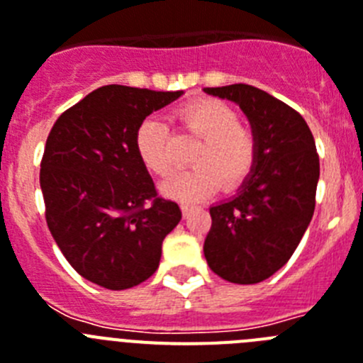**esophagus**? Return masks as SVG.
Instances as JSON below:
<instances>
[{
	"label": "esophagus",
	"instance_id": "obj_1",
	"mask_svg": "<svg viewBox=\"0 0 363 363\" xmlns=\"http://www.w3.org/2000/svg\"><path fill=\"white\" fill-rule=\"evenodd\" d=\"M191 212H194V206H190V204H182V216L190 217Z\"/></svg>",
	"mask_w": 363,
	"mask_h": 363
}]
</instances>
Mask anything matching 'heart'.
<instances>
[{
  "label": "heart",
  "instance_id": "b5f03b06",
  "mask_svg": "<svg viewBox=\"0 0 363 363\" xmlns=\"http://www.w3.org/2000/svg\"><path fill=\"white\" fill-rule=\"evenodd\" d=\"M179 124L201 138L194 151L190 172L173 173L160 184L164 195L181 203H199L219 188L241 184L257 160V137L254 129L239 122L238 113L216 99L186 104L175 113ZM137 153L150 172L166 175L173 168L172 137L166 122L147 116L135 133Z\"/></svg>",
  "mask_w": 363,
  "mask_h": 363
}]
</instances>
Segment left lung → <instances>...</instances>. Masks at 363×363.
<instances>
[{
    "mask_svg": "<svg viewBox=\"0 0 363 363\" xmlns=\"http://www.w3.org/2000/svg\"><path fill=\"white\" fill-rule=\"evenodd\" d=\"M238 104L257 137V160L238 195L210 208L208 267L238 285L259 283L291 259L316 206L320 157L303 116L254 86L206 87Z\"/></svg>",
    "mask_w": 363,
    "mask_h": 363,
    "instance_id": "left-lung-1",
    "label": "left lung"
}]
</instances>
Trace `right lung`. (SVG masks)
<instances>
[{"label":"right lung","instance_id":"obj_1","mask_svg":"<svg viewBox=\"0 0 363 363\" xmlns=\"http://www.w3.org/2000/svg\"><path fill=\"white\" fill-rule=\"evenodd\" d=\"M182 91L104 86L60 115L47 137L40 186L45 219L72 269L124 291L159 269L177 203L157 195L135 147L140 122Z\"/></svg>","mask_w":363,"mask_h":363}]
</instances>
